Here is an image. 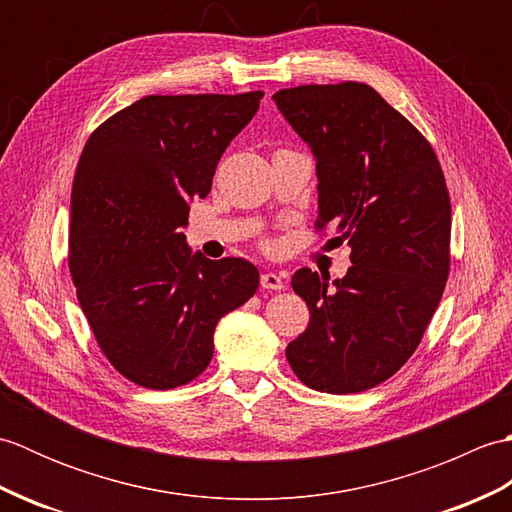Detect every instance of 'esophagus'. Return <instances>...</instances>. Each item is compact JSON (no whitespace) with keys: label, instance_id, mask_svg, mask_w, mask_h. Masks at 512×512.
Returning <instances> with one entry per match:
<instances>
[{"label":"esophagus","instance_id":"34e87169","mask_svg":"<svg viewBox=\"0 0 512 512\" xmlns=\"http://www.w3.org/2000/svg\"><path fill=\"white\" fill-rule=\"evenodd\" d=\"M259 284H262V288L266 290H281L284 288V279H281V275L277 273H264L259 277Z\"/></svg>","mask_w":512,"mask_h":512}]
</instances>
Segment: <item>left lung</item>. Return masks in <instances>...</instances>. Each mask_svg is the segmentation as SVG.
I'll list each match as a JSON object with an SVG mask.
<instances>
[{
	"mask_svg": "<svg viewBox=\"0 0 512 512\" xmlns=\"http://www.w3.org/2000/svg\"><path fill=\"white\" fill-rule=\"evenodd\" d=\"M273 101L317 160L319 220L352 248L343 279L301 268L310 323L286 358L303 385L358 394L416 352L449 277L451 200L416 127L365 83L301 85Z\"/></svg>",
	"mask_w": 512,
	"mask_h": 512,
	"instance_id": "1",
	"label": "left lung"
}]
</instances>
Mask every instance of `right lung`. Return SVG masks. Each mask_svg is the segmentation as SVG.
Segmentation results:
<instances>
[{
    "label": "right lung",
    "mask_w": 512,
    "mask_h": 512,
    "mask_svg": "<svg viewBox=\"0 0 512 512\" xmlns=\"http://www.w3.org/2000/svg\"><path fill=\"white\" fill-rule=\"evenodd\" d=\"M264 92L145 96L96 127L70 200V275L118 372L173 389L213 358L215 325L255 295L259 270L191 253L182 226Z\"/></svg>",
    "instance_id": "1"
}]
</instances>
